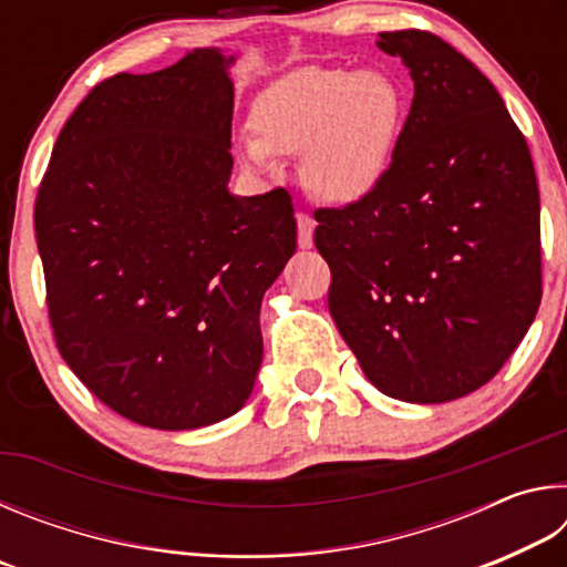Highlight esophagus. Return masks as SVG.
I'll use <instances>...</instances> for the list:
<instances>
[{
    "mask_svg": "<svg viewBox=\"0 0 567 567\" xmlns=\"http://www.w3.org/2000/svg\"><path fill=\"white\" fill-rule=\"evenodd\" d=\"M315 219L307 213H297V245L302 249L312 247V233H315Z\"/></svg>",
    "mask_w": 567,
    "mask_h": 567,
    "instance_id": "esophagus-1",
    "label": "esophagus"
}]
</instances>
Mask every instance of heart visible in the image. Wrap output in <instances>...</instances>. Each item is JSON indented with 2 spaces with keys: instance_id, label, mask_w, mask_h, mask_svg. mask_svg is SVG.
<instances>
[{
  "instance_id": "obj_1",
  "label": "heart",
  "mask_w": 567,
  "mask_h": 567,
  "mask_svg": "<svg viewBox=\"0 0 567 567\" xmlns=\"http://www.w3.org/2000/svg\"><path fill=\"white\" fill-rule=\"evenodd\" d=\"M405 100L390 76L340 66H300L255 104L257 137L243 140L249 165L300 155L307 187L328 203H354L375 189L395 152Z\"/></svg>"
}]
</instances>
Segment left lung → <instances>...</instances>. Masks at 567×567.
<instances>
[{
	"mask_svg": "<svg viewBox=\"0 0 567 567\" xmlns=\"http://www.w3.org/2000/svg\"><path fill=\"white\" fill-rule=\"evenodd\" d=\"M415 97L380 185L318 209L328 305L380 392L447 402L483 388L543 297L540 195L493 82L437 34L380 32Z\"/></svg>",
	"mask_w": 567,
	"mask_h": 567,
	"instance_id": "8db88e82",
	"label": "left lung"
}]
</instances>
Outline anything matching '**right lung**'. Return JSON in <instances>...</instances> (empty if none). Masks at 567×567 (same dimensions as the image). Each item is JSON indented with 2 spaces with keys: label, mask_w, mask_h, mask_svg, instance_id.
<instances>
[{
  "label": "right lung",
  "mask_w": 567,
  "mask_h": 567,
  "mask_svg": "<svg viewBox=\"0 0 567 567\" xmlns=\"http://www.w3.org/2000/svg\"><path fill=\"white\" fill-rule=\"evenodd\" d=\"M233 62L207 47L100 82L37 192L56 348L94 398L145 427L197 430L245 405L262 295L295 255L290 192L227 189Z\"/></svg>",
  "instance_id": "right-lung-1"
}]
</instances>
